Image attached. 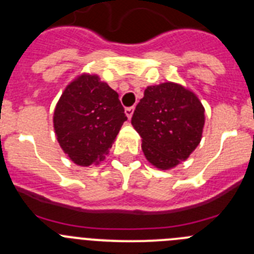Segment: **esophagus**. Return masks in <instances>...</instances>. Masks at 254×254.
I'll return each mask as SVG.
<instances>
[{
	"mask_svg": "<svg viewBox=\"0 0 254 254\" xmlns=\"http://www.w3.org/2000/svg\"><path fill=\"white\" fill-rule=\"evenodd\" d=\"M133 112H134V107H127V108L125 109L126 116H127V117H128L129 120H131L132 116H133Z\"/></svg>",
	"mask_w": 254,
	"mask_h": 254,
	"instance_id": "obj_1",
	"label": "esophagus"
}]
</instances>
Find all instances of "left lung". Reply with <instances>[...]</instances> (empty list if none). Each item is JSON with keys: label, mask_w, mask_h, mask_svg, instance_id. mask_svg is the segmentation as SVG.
<instances>
[{"label": "left lung", "mask_w": 254, "mask_h": 254, "mask_svg": "<svg viewBox=\"0 0 254 254\" xmlns=\"http://www.w3.org/2000/svg\"><path fill=\"white\" fill-rule=\"evenodd\" d=\"M204 125L205 108L197 95L174 81L146 88L132 117L146 160L159 170L189 159L201 141Z\"/></svg>", "instance_id": "obj_1"}]
</instances>
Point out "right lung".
<instances>
[{
  "label": "right lung",
  "instance_id": "1",
  "mask_svg": "<svg viewBox=\"0 0 254 254\" xmlns=\"http://www.w3.org/2000/svg\"><path fill=\"white\" fill-rule=\"evenodd\" d=\"M125 121L118 93L92 73L79 74L65 87L53 116L58 142L78 166L101 164Z\"/></svg>",
  "mask_w": 254,
  "mask_h": 254
}]
</instances>
